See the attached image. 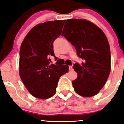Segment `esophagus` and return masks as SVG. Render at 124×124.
Wrapping results in <instances>:
<instances>
[{"mask_svg": "<svg viewBox=\"0 0 124 124\" xmlns=\"http://www.w3.org/2000/svg\"><path fill=\"white\" fill-rule=\"evenodd\" d=\"M69 70H70V71H72V70H73V67H72L71 66H69Z\"/></svg>", "mask_w": 124, "mask_h": 124, "instance_id": "obj_1", "label": "esophagus"}]
</instances>
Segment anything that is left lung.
<instances>
[{
  "label": "left lung",
  "mask_w": 124,
  "mask_h": 124,
  "mask_svg": "<svg viewBox=\"0 0 124 124\" xmlns=\"http://www.w3.org/2000/svg\"><path fill=\"white\" fill-rule=\"evenodd\" d=\"M76 48L77 56L83 59L73 69L77 78L73 81L78 95H96L106 83L111 71V51L106 36L98 26L84 19H69L62 34Z\"/></svg>",
  "instance_id": "8db88e82"
}]
</instances>
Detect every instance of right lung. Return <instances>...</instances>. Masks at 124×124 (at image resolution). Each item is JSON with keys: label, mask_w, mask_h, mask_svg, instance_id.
Wrapping results in <instances>:
<instances>
[{"label": "right lung", "mask_w": 124, "mask_h": 124, "mask_svg": "<svg viewBox=\"0 0 124 124\" xmlns=\"http://www.w3.org/2000/svg\"><path fill=\"white\" fill-rule=\"evenodd\" d=\"M66 20L44 22L27 33L20 46L19 74L29 92L37 98L47 99L56 92L60 77L69 71V66L50 64L55 57L53 42L60 36Z\"/></svg>", "instance_id": "add662e5"}]
</instances>
